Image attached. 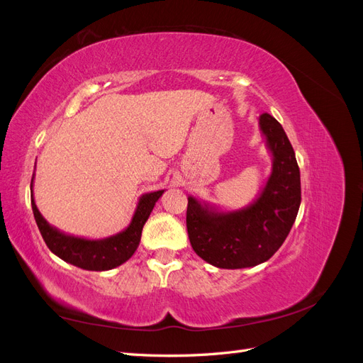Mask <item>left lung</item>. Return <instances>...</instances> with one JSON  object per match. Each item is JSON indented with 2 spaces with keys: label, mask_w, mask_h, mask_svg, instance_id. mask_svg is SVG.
Wrapping results in <instances>:
<instances>
[{
  "label": "left lung",
  "mask_w": 363,
  "mask_h": 363,
  "mask_svg": "<svg viewBox=\"0 0 363 363\" xmlns=\"http://www.w3.org/2000/svg\"><path fill=\"white\" fill-rule=\"evenodd\" d=\"M262 133L272 155V172L259 199L242 211L216 212L188 199L186 227L194 251L216 268L256 267L274 256L289 235L301 203L300 168L276 118L262 113Z\"/></svg>",
  "instance_id": "left-lung-1"
}]
</instances>
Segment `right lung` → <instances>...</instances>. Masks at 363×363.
I'll return each instance as SVG.
<instances>
[{
  "label": "right lung",
  "instance_id": "right-lung-1",
  "mask_svg": "<svg viewBox=\"0 0 363 363\" xmlns=\"http://www.w3.org/2000/svg\"><path fill=\"white\" fill-rule=\"evenodd\" d=\"M35 177V174H33ZM31 189H33V179H31ZM164 191L150 192L140 196L138 203L136 212L131 219L130 225L115 236L100 239V240H91L83 238H75L65 235L59 232L57 228L51 227L45 218L40 215L38 207L35 204V199L31 194V208L33 215H35L36 224L39 227V232L45 240L47 247L59 256L62 260L71 263L74 267H79L87 271H107L123 265L127 262L133 252L136 251L139 242L142 228H144L147 219L155 207L156 201L160 199Z\"/></svg>",
  "mask_w": 363,
  "mask_h": 363
}]
</instances>
